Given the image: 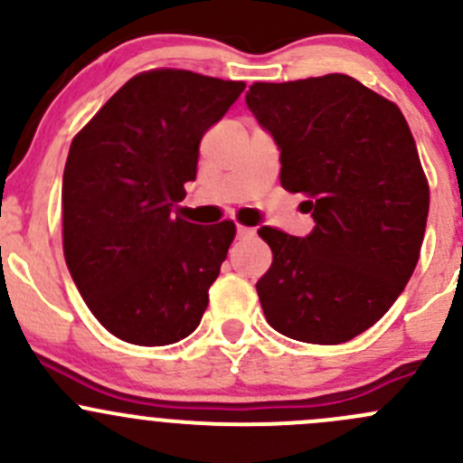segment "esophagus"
I'll list each match as a JSON object with an SVG mask.
<instances>
[{
    "label": "esophagus",
    "mask_w": 463,
    "mask_h": 463,
    "mask_svg": "<svg viewBox=\"0 0 463 463\" xmlns=\"http://www.w3.org/2000/svg\"><path fill=\"white\" fill-rule=\"evenodd\" d=\"M253 235H255L253 228H249V226H237V237H240V240H249V237H253Z\"/></svg>",
    "instance_id": "esophagus-1"
}]
</instances>
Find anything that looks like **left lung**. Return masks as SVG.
<instances>
[{
    "label": "left lung",
    "instance_id": "obj_1",
    "mask_svg": "<svg viewBox=\"0 0 463 463\" xmlns=\"http://www.w3.org/2000/svg\"><path fill=\"white\" fill-rule=\"evenodd\" d=\"M246 105L279 147V184L305 194L316 228H260L273 261L258 282L266 320L314 345L356 338L412 278L430 188L392 100L343 73L255 82Z\"/></svg>",
    "mask_w": 463,
    "mask_h": 463
}]
</instances>
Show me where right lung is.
<instances>
[{"mask_svg": "<svg viewBox=\"0 0 463 463\" xmlns=\"http://www.w3.org/2000/svg\"><path fill=\"white\" fill-rule=\"evenodd\" d=\"M244 89L149 69L73 137L62 179L64 260L91 314L125 343L172 345L202 322L235 223L197 226L172 208L197 176L203 134Z\"/></svg>", "mask_w": 463, "mask_h": 463, "instance_id": "obj_1", "label": "right lung"}]
</instances>
